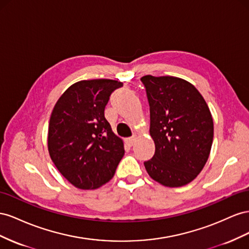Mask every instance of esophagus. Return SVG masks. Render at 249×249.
I'll return each instance as SVG.
<instances>
[{
    "mask_svg": "<svg viewBox=\"0 0 249 249\" xmlns=\"http://www.w3.org/2000/svg\"><path fill=\"white\" fill-rule=\"evenodd\" d=\"M125 142H126V144L128 145V146H132L134 144V142H136V136H133L131 138H127L125 140Z\"/></svg>",
    "mask_w": 249,
    "mask_h": 249,
    "instance_id": "34e87169",
    "label": "esophagus"
}]
</instances>
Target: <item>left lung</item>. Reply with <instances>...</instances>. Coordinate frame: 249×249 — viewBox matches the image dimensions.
Listing matches in <instances>:
<instances>
[{
    "mask_svg": "<svg viewBox=\"0 0 249 249\" xmlns=\"http://www.w3.org/2000/svg\"><path fill=\"white\" fill-rule=\"evenodd\" d=\"M150 106L155 153L144 162L149 176L169 188L186 186L201 172L211 152L214 123L193 84L173 76L141 78Z\"/></svg>",
    "mask_w": 249,
    "mask_h": 249,
    "instance_id": "8db88e82",
    "label": "left lung"
}]
</instances>
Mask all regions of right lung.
<instances>
[{
  "label": "right lung",
  "instance_id": "1",
  "mask_svg": "<svg viewBox=\"0 0 249 249\" xmlns=\"http://www.w3.org/2000/svg\"><path fill=\"white\" fill-rule=\"evenodd\" d=\"M123 83L78 81L56 102L49 122L48 150L55 167L74 187L94 190L108 182L124 155L122 139L104 117L109 96Z\"/></svg>",
  "mask_w": 249,
  "mask_h": 249
}]
</instances>
